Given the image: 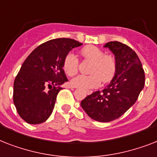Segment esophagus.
Masks as SVG:
<instances>
[{
    "label": "esophagus",
    "instance_id": "esophagus-1",
    "mask_svg": "<svg viewBox=\"0 0 157 157\" xmlns=\"http://www.w3.org/2000/svg\"><path fill=\"white\" fill-rule=\"evenodd\" d=\"M70 88H72V89H73V87H72V86H71V87H70ZM92 93H93V91H92V90H86V94H87L88 95H90V94H91Z\"/></svg>",
    "mask_w": 157,
    "mask_h": 157
}]
</instances>
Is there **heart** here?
<instances>
[{
  "mask_svg": "<svg viewBox=\"0 0 157 157\" xmlns=\"http://www.w3.org/2000/svg\"><path fill=\"white\" fill-rule=\"evenodd\" d=\"M81 55L88 60L92 61L89 70L90 75H79L71 81V85L81 89H93L98 87L101 81L107 83L113 79L117 70L115 59L105 54V52L95 46H87L82 48ZM79 59L73 52L65 56L63 61V69L68 76H74L78 72Z\"/></svg>",
  "mask_w": 157,
  "mask_h": 157,
  "instance_id": "obj_1",
  "label": "heart"
}]
</instances>
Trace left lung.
Listing matches in <instances>:
<instances>
[{
	"mask_svg": "<svg viewBox=\"0 0 157 157\" xmlns=\"http://www.w3.org/2000/svg\"><path fill=\"white\" fill-rule=\"evenodd\" d=\"M115 56L117 70L111 82L102 91H96L81 101V105L94 120H115L135 104L145 83V75L138 56L120 42L104 46Z\"/></svg>",
	"mask_w": 157,
	"mask_h": 157,
	"instance_id": "left-lung-1",
	"label": "left lung"
}]
</instances>
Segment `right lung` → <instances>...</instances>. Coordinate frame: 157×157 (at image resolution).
Returning <instances> with one entry per match:
<instances>
[{"instance_id":"right-lung-1","label":"right lung","mask_w":157,"mask_h":157,"mask_svg":"<svg viewBox=\"0 0 157 157\" xmlns=\"http://www.w3.org/2000/svg\"><path fill=\"white\" fill-rule=\"evenodd\" d=\"M81 45L72 39H52L25 59L13 83V103L26 123L39 124L52 114L60 85L67 81L63 59L72 48Z\"/></svg>"}]
</instances>
